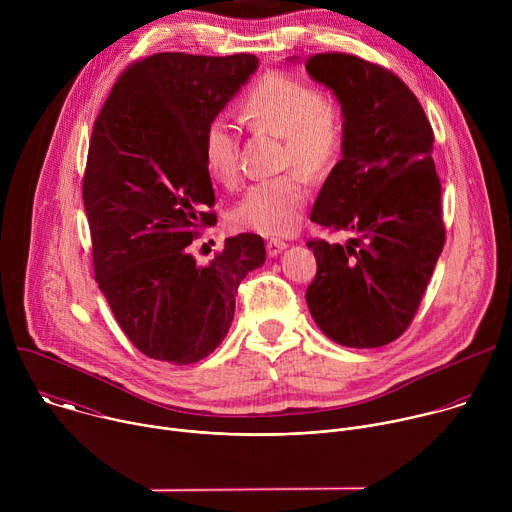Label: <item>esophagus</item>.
<instances>
[{
  "mask_svg": "<svg viewBox=\"0 0 512 512\" xmlns=\"http://www.w3.org/2000/svg\"><path fill=\"white\" fill-rule=\"evenodd\" d=\"M285 247H287V243H283V241H279V239H269V241H267V255H269V257H277Z\"/></svg>",
  "mask_w": 512,
  "mask_h": 512,
  "instance_id": "34e87169",
  "label": "esophagus"
}]
</instances>
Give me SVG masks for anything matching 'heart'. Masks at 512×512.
Here are the masks:
<instances>
[{
  "mask_svg": "<svg viewBox=\"0 0 512 512\" xmlns=\"http://www.w3.org/2000/svg\"><path fill=\"white\" fill-rule=\"evenodd\" d=\"M241 117L251 129L283 135V164H296L310 174L328 172L342 152L346 119L340 101L287 72L261 77L247 91ZM200 150L214 182L231 186L239 180V131L225 115L206 123ZM308 196V178L291 170L253 184L235 204L231 221L241 231L281 237L300 225Z\"/></svg>",
  "mask_w": 512,
  "mask_h": 512,
  "instance_id": "1",
  "label": "heart"
}]
</instances>
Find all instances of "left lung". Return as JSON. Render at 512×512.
Instances as JSON below:
<instances>
[{
    "label": "left lung",
    "mask_w": 512,
    "mask_h": 512,
    "mask_svg": "<svg viewBox=\"0 0 512 512\" xmlns=\"http://www.w3.org/2000/svg\"><path fill=\"white\" fill-rule=\"evenodd\" d=\"M308 75L344 109L342 160L310 221L358 235L352 246L308 241L318 271L306 302L320 330L350 348H377L411 324L446 243L433 129L409 87L364 58L324 52Z\"/></svg>",
    "instance_id": "obj_1"
}]
</instances>
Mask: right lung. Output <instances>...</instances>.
Instances as JSON below:
<instances>
[{"mask_svg": "<svg viewBox=\"0 0 512 512\" xmlns=\"http://www.w3.org/2000/svg\"><path fill=\"white\" fill-rule=\"evenodd\" d=\"M257 64L253 54H152L121 72L95 121L83 180L95 279L150 358L208 356L231 328L241 281L265 263L253 233L229 237L206 265L188 251L216 223L202 131Z\"/></svg>", "mask_w": 512, "mask_h": 512, "instance_id": "1", "label": "right lung"}]
</instances>
